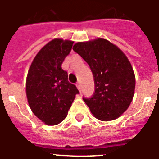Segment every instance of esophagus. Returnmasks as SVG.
<instances>
[{
	"label": "esophagus",
	"instance_id": "obj_1",
	"mask_svg": "<svg viewBox=\"0 0 159 159\" xmlns=\"http://www.w3.org/2000/svg\"><path fill=\"white\" fill-rule=\"evenodd\" d=\"M76 87H77V88L79 89V91H80V92H81V84H80V82L77 83Z\"/></svg>",
	"mask_w": 159,
	"mask_h": 159
}]
</instances>
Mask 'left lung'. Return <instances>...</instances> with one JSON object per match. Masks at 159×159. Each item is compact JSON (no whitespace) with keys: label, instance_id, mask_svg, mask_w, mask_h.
I'll return each mask as SVG.
<instances>
[{"label":"left lung","instance_id":"obj_1","mask_svg":"<svg viewBox=\"0 0 159 159\" xmlns=\"http://www.w3.org/2000/svg\"><path fill=\"white\" fill-rule=\"evenodd\" d=\"M72 49L88 63L93 74L95 92L91 97H83L92 115L102 121L119 118L130 106L135 88L127 57L102 38L76 43Z\"/></svg>","mask_w":159,"mask_h":159}]
</instances>
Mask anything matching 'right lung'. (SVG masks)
Wrapping results in <instances>:
<instances>
[{"label":"right lung","mask_w":159,"mask_h":159,"mask_svg":"<svg viewBox=\"0 0 159 159\" xmlns=\"http://www.w3.org/2000/svg\"><path fill=\"white\" fill-rule=\"evenodd\" d=\"M72 45L70 40H52L37 53L28 72L26 94L29 107L47 125L61 123L67 117L75 95L80 93L61 67Z\"/></svg>","instance_id":"obj_1"}]
</instances>
